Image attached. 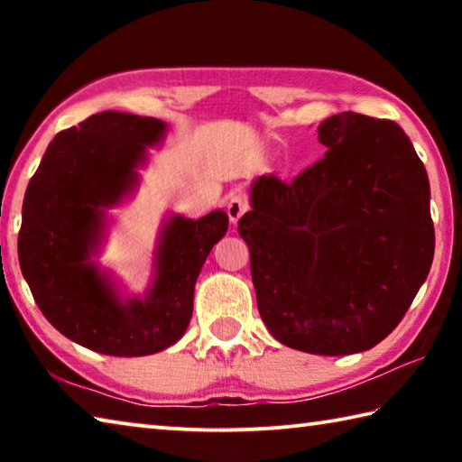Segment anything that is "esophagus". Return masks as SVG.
<instances>
[{"label": "esophagus", "mask_w": 462, "mask_h": 462, "mask_svg": "<svg viewBox=\"0 0 462 462\" xmlns=\"http://www.w3.org/2000/svg\"><path fill=\"white\" fill-rule=\"evenodd\" d=\"M248 209V201L242 193H232L228 203H226V212H228V217L232 224H238V220Z\"/></svg>", "instance_id": "1"}]
</instances>
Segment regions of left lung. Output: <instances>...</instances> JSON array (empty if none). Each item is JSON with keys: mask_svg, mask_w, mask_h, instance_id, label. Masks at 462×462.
Masks as SVG:
<instances>
[{"mask_svg": "<svg viewBox=\"0 0 462 462\" xmlns=\"http://www.w3.org/2000/svg\"><path fill=\"white\" fill-rule=\"evenodd\" d=\"M322 161L291 183H250L238 232L273 338L310 355L373 348L402 322L434 259L430 183L405 132L342 112L318 126Z\"/></svg>", "mask_w": 462, "mask_h": 462, "instance_id": "left-lung-1", "label": "left lung"}]
</instances>
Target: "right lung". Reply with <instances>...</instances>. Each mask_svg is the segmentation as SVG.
I'll return each instance as SVG.
<instances>
[{
  "label": "right lung",
  "mask_w": 462,
  "mask_h": 462,
  "mask_svg": "<svg viewBox=\"0 0 462 462\" xmlns=\"http://www.w3.org/2000/svg\"><path fill=\"white\" fill-rule=\"evenodd\" d=\"M162 120L101 112L59 132L30 179L22 206L18 259L44 318L81 346L109 356L161 353L181 338L193 314L195 281L228 216L165 217L143 295L122 293L96 261L109 226L107 209L130 198L148 148L165 140Z\"/></svg>",
  "instance_id": "obj_1"
}]
</instances>
